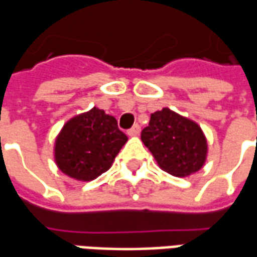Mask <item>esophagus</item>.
<instances>
[{
	"instance_id": "34e87169",
	"label": "esophagus",
	"mask_w": 257,
	"mask_h": 257,
	"mask_svg": "<svg viewBox=\"0 0 257 257\" xmlns=\"http://www.w3.org/2000/svg\"><path fill=\"white\" fill-rule=\"evenodd\" d=\"M139 134H140V125H139V123H135L132 128L128 129L129 136H138Z\"/></svg>"
}]
</instances>
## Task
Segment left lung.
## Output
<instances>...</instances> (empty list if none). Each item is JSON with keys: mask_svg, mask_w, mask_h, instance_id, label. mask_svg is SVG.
Returning <instances> with one entry per match:
<instances>
[{"mask_svg": "<svg viewBox=\"0 0 257 257\" xmlns=\"http://www.w3.org/2000/svg\"><path fill=\"white\" fill-rule=\"evenodd\" d=\"M142 140L158 165L173 176L199 171L206 158V140L198 125L169 108L151 114Z\"/></svg>", "mask_w": 257, "mask_h": 257, "instance_id": "1", "label": "left lung"}]
</instances>
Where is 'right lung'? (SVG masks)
Wrapping results in <instances>:
<instances>
[{
	"instance_id": "right-lung-1",
	"label": "right lung",
	"mask_w": 257,
	"mask_h": 257,
	"mask_svg": "<svg viewBox=\"0 0 257 257\" xmlns=\"http://www.w3.org/2000/svg\"><path fill=\"white\" fill-rule=\"evenodd\" d=\"M126 140L117 119L95 107L64 125L55 147L56 164L68 176L89 182L108 171Z\"/></svg>"
}]
</instances>
